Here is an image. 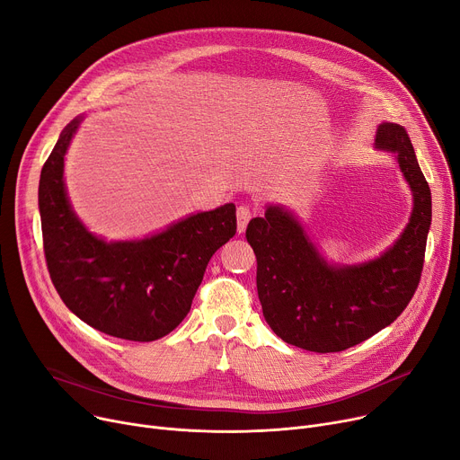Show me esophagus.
I'll use <instances>...</instances> for the list:
<instances>
[{
	"instance_id": "esophagus-1",
	"label": "esophagus",
	"mask_w": 460,
	"mask_h": 460,
	"mask_svg": "<svg viewBox=\"0 0 460 460\" xmlns=\"http://www.w3.org/2000/svg\"><path fill=\"white\" fill-rule=\"evenodd\" d=\"M235 216H237V232L243 234L244 228H246V225H249V221L252 219V209H251L249 206L241 204V206L237 208V211H235Z\"/></svg>"
}]
</instances>
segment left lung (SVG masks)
<instances>
[{"label": "left lung", "instance_id": "left-lung-1", "mask_svg": "<svg viewBox=\"0 0 460 460\" xmlns=\"http://www.w3.org/2000/svg\"><path fill=\"white\" fill-rule=\"evenodd\" d=\"M376 149L394 153L412 191L409 223L379 258L328 263L284 206H267L265 216L246 226L258 260L263 316L288 344L319 353L356 346L393 324L418 288L431 226V190L402 125L383 121Z\"/></svg>", "mask_w": 460, "mask_h": 460}]
</instances>
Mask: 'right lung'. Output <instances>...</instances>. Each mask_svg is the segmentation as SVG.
<instances>
[{"label": "right lung", "mask_w": 460, "mask_h": 460, "mask_svg": "<svg viewBox=\"0 0 460 460\" xmlns=\"http://www.w3.org/2000/svg\"><path fill=\"white\" fill-rule=\"evenodd\" d=\"M83 118L60 132L40 172L39 208L53 286L88 326L149 342L179 326L191 309L209 258L235 235L232 202L188 216L134 241L93 235L69 204L64 156Z\"/></svg>", "instance_id": "right-lung-1"}]
</instances>
